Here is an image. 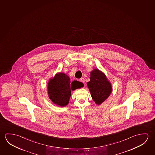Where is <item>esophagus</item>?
I'll return each instance as SVG.
<instances>
[{"mask_svg":"<svg viewBox=\"0 0 155 155\" xmlns=\"http://www.w3.org/2000/svg\"><path fill=\"white\" fill-rule=\"evenodd\" d=\"M80 82H82V83H84V82H85V80H84V78H81V79H80Z\"/></svg>","mask_w":155,"mask_h":155,"instance_id":"obj_1","label":"esophagus"}]
</instances>
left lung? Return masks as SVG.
I'll return each instance as SVG.
<instances>
[{
    "label": "left lung",
    "instance_id": "obj_1",
    "mask_svg": "<svg viewBox=\"0 0 155 155\" xmlns=\"http://www.w3.org/2000/svg\"><path fill=\"white\" fill-rule=\"evenodd\" d=\"M91 80L87 82L91 97L95 103L100 105L110 95L112 88L106 75L95 69L91 73Z\"/></svg>",
    "mask_w": 155,
    "mask_h": 155
}]
</instances>
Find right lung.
<instances>
[{"label": "right lung", "instance_id": "1", "mask_svg": "<svg viewBox=\"0 0 155 155\" xmlns=\"http://www.w3.org/2000/svg\"><path fill=\"white\" fill-rule=\"evenodd\" d=\"M83 86L79 81L71 83L69 77L60 73L50 80L48 84V93L53 103L60 106H65L69 102L71 96V89L74 90Z\"/></svg>", "mask_w": 155, "mask_h": 155}]
</instances>
